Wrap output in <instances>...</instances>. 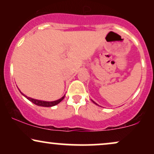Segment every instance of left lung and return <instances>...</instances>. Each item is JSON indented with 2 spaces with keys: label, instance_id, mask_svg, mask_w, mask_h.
<instances>
[{
  "label": "left lung",
  "instance_id": "obj_1",
  "mask_svg": "<svg viewBox=\"0 0 154 154\" xmlns=\"http://www.w3.org/2000/svg\"><path fill=\"white\" fill-rule=\"evenodd\" d=\"M92 101H93V103H94L95 104V105H98V104H97L96 103H95V102H94V101H93V100H92Z\"/></svg>",
  "mask_w": 154,
  "mask_h": 154
}]
</instances>
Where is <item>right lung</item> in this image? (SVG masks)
Here are the masks:
<instances>
[{
  "mask_svg": "<svg viewBox=\"0 0 154 154\" xmlns=\"http://www.w3.org/2000/svg\"><path fill=\"white\" fill-rule=\"evenodd\" d=\"M21 93H22V94L24 95V96L25 97V98H27L28 100H30V101L32 102L33 103H35V105L40 106H43V107H51V106H54L57 105V104L59 103L60 102H61V100H62L63 98H64V97H65V95H64L63 97H61V98H59V100H54V101H45V100H40L34 99V98H29V97H27V96H26V95H25L24 94H23L22 92H21Z\"/></svg>",
  "mask_w": 154,
  "mask_h": 154,
  "instance_id": "1",
  "label": "right lung"
}]
</instances>
